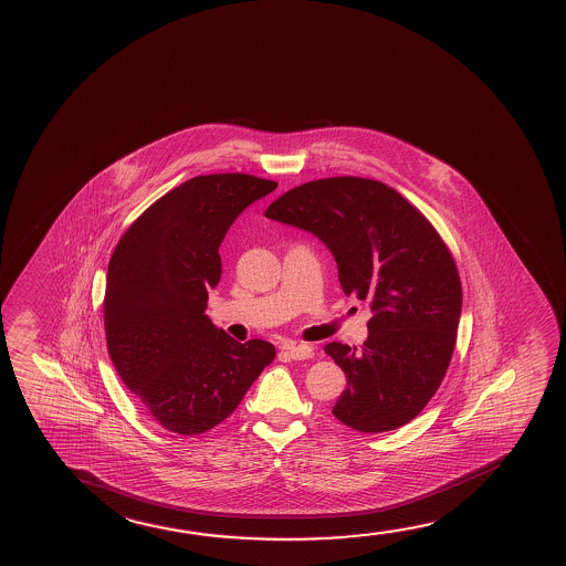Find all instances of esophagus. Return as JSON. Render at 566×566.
Segmentation results:
<instances>
[{
  "instance_id": "34e87169",
  "label": "esophagus",
  "mask_w": 566,
  "mask_h": 566,
  "mask_svg": "<svg viewBox=\"0 0 566 566\" xmlns=\"http://www.w3.org/2000/svg\"><path fill=\"white\" fill-rule=\"evenodd\" d=\"M283 350L287 352L293 359H308L314 356V348L308 344H289Z\"/></svg>"
}]
</instances>
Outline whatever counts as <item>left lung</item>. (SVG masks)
I'll use <instances>...</instances> for the list:
<instances>
[{
    "instance_id": "obj_1",
    "label": "left lung",
    "mask_w": 566,
    "mask_h": 566,
    "mask_svg": "<svg viewBox=\"0 0 566 566\" xmlns=\"http://www.w3.org/2000/svg\"><path fill=\"white\" fill-rule=\"evenodd\" d=\"M265 216L316 235L334 255L342 291L371 305L359 350L324 346L348 379L334 417L359 432L403 427L437 394L457 344L462 287L449 248L379 180H313L279 197Z\"/></svg>"
}]
</instances>
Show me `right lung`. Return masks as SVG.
<instances>
[{"label": "right lung", "instance_id": "right-lung-1", "mask_svg": "<svg viewBox=\"0 0 566 566\" xmlns=\"http://www.w3.org/2000/svg\"><path fill=\"white\" fill-rule=\"evenodd\" d=\"M275 189L242 172L195 177L117 242L104 298L109 358L167 431L200 434L224 421L275 358L271 342L233 340L207 316L226 232Z\"/></svg>", "mask_w": 566, "mask_h": 566}]
</instances>
